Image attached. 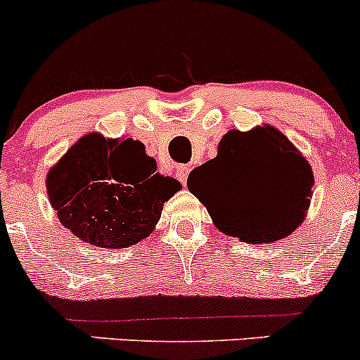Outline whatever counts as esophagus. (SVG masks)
<instances>
[{
    "label": "esophagus",
    "mask_w": 360,
    "mask_h": 360,
    "mask_svg": "<svg viewBox=\"0 0 360 360\" xmlns=\"http://www.w3.org/2000/svg\"><path fill=\"white\" fill-rule=\"evenodd\" d=\"M190 167L188 165H181V167H177V170H176V177H177V181H179L181 184H186V181H188V176H190Z\"/></svg>",
    "instance_id": "obj_1"
}]
</instances>
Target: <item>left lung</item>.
Segmentation results:
<instances>
[{"mask_svg": "<svg viewBox=\"0 0 360 360\" xmlns=\"http://www.w3.org/2000/svg\"><path fill=\"white\" fill-rule=\"evenodd\" d=\"M314 174L288 137L274 127L230 130L217 157L188 177L191 193L224 233L252 244L291 235L304 219Z\"/></svg>", "mask_w": 360, "mask_h": 360, "instance_id": "1", "label": "left lung"}]
</instances>
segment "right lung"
I'll return each mask as SVG.
<instances>
[{
  "label": "right lung",
  "mask_w": 360,
  "mask_h": 360,
  "mask_svg": "<svg viewBox=\"0 0 360 360\" xmlns=\"http://www.w3.org/2000/svg\"><path fill=\"white\" fill-rule=\"evenodd\" d=\"M181 184L157 174L139 141L82 137L50 170V203L79 240L120 249L148 237Z\"/></svg>",
  "instance_id": "obj_1"
}]
</instances>
